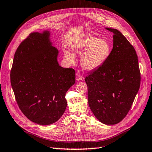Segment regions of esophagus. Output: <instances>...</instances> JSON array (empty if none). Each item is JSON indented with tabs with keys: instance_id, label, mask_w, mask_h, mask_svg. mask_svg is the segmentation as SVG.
<instances>
[{
	"instance_id": "obj_1",
	"label": "esophagus",
	"mask_w": 152,
	"mask_h": 152,
	"mask_svg": "<svg viewBox=\"0 0 152 152\" xmlns=\"http://www.w3.org/2000/svg\"><path fill=\"white\" fill-rule=\"evenodd\" d=\"M76 79L77 81H81V80L83 79V76L80 72H77L76 74Z\"/></svg>"
}]
</instances>
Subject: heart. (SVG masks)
I'll return each mask as SVG.
<instances>
[{"label": "heart", "instance_id": "heart-1", "mask_svg": "<svg viewBox=\"0 0 152 152\" xmlns=\"http://www.w3.org/2000/svg\"><path fill=\"white\" fill-rule=\"evenodd\" d=\"M76 52L83 54L81 58V64L87 70H92L102 65L109 56L111 47L105 39H99L89 36L85 38L77 45ZM65 56L72 63L75 57L69 52L65 53Z\"/></svg>", "mask_w": 152, "mask_h": 152}]
</instances>
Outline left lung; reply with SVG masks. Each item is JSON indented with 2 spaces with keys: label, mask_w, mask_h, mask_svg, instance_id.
Listing matches in <instances>:
<instances>
[{
  "label": "left lung",
  "mask_w": 152,
  "mask_h": 152,
  "mask_svg": "<svg viewBox=\"0 0 152 152\" xmlns=\"http://www.w3.org/2000/svg\"><path fill=\"white\" fill-rule=\"evenodd\" d=\"M114 33L113 48L107 60L85 77L88 103L100 122L113 125L125 118L141 84L135 50L118 29Z\"/></svg>",
  "instance_id": "1"
}]
</instances>
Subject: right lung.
<instances>
[{
	"instance_id": "add662e5",
	"label": "right lung",
	"mask_w": 152,
	"mask_h": 152,
	"mask_svg": "<svg viewBox=\"0 0 152 152\" xmlns=\"http://www.w3.org/2000/svg\"><path fill=\"white\" fill-rule=\"evenodd\" d=\"M58 53L49 31L31 33L15 53L10 79L15 99L26 118L40 125L61 118L66 92L75 83V71L60 66Z\"/></svg>"
}]
</instances>
